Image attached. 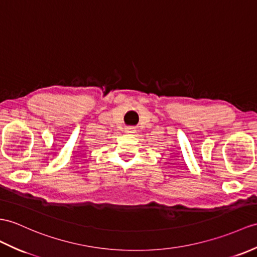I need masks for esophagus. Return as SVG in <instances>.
Instances as JSON below:
<instances>
[{"label": "esophagus", "mask_w": 257, "mask_h": 257, "mask_svg": "<svg viewBox=\"0 0 257 257\" xmlns=\"http://www.w3.org/2000/svg\"><path fill=\"white\" fill-rule=\"evenodd\" d=\"M131 129H133V128H130V129H129V130H131Z\"/></svg>", "instance_id": "esophagus-1"}]
</instances>
